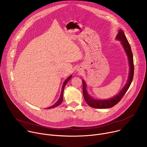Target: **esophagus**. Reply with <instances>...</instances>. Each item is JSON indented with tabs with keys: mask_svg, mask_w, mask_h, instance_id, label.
I'll return each mask as SVG.
<instances>
[{
	"mask_svg": "<svg viewBox=\"0 0 147 147\" xmlns=\"http://www.w3.org/2000/svg\"><path fill=\"white\" fill-rule=\"evenodd\" d=\"M78 70L79 71H82V69H81V67H78Z\"/></svg>",
	"mask_w": 147,
	"mask_h": 147,
	"instance_id": "esophagus-1",
	"label": "esophagus"
}]
</instances>
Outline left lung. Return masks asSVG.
Here are the masks:
<instances>
[{
    "mask_svg": "<svg viewBox=\"0 0 147 147\" xmlns=\"http://www.w3.org/2000/svg\"><path fill=\"white\" fill-rule=\"evenodd\" d=\"M116 39L121 41V45H123L125 53H126L130 65V71L129 75V79L127 83L125 84L124 87L121 90V91L115 96L108 99H95L89 95L86 90V84L85 81L82 80V91L84 98L87 103L92 108L96 109H106L114 107L121 100L122 97L126 93L129 88L130 87L134 76V62H133V56L131 49L130 45L129 42L125 37L124 33L123 30H120L118 34L116 36Z\"/></svg>",
    "mask_w": 147,
    "mask_h": 147,
    "instance_id": "left-lung-1",
    "label": "left lung"
}]
</instances>
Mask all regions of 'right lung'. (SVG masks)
<instances>
[{"label":"right lung","mask_w":147,"mask_h":147,"mask_svg":"<svg viewBox=\"0 0 147 147\" xmlns=\"http://www.w3.org/2000/svg\"><path fill=\"white\" fill-rule=\"evenodd\" d=\"M71 76H70L65 81V82H63V86H62V88H61V94H60V97H59V100L54 104V105H53L52 106H51V107H49V108H46L47 109H52V108H55V107H58L59 105H60L61 103V102H62V101H63V91H64V88H65V86L66 85V84L68 82V81L70 80V79L71 78Z\"/></svg>","instance_id":"right-lung-1"}]
</instances>
